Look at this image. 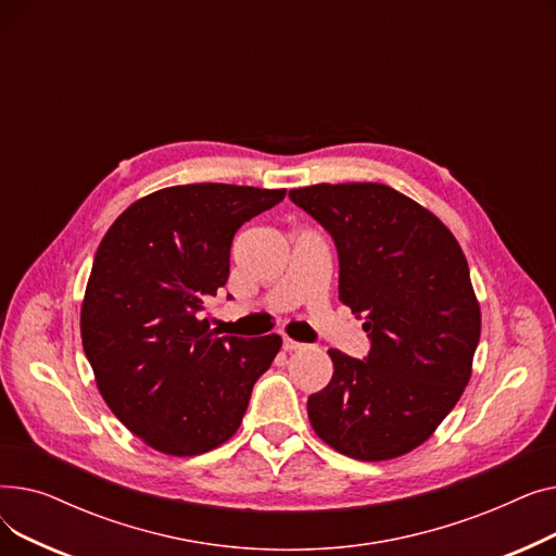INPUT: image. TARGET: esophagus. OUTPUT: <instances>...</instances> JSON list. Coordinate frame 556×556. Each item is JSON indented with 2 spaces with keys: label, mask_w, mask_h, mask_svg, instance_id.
<instances>
[{
  "label": "esophagus",
  "mask_w": 556,
  "mask_h": 556,
  "mask_svg": "<svg viewBox=\"0 0 556 556\" xmlns=\"http://www.w3.org/2000/svg\"><path fill=\"white\" fill-rule=\"evenodd\" d=\"M283 349H286V352H298V349H306V344L298 342L293 338H283Z\"/></svg>",
  "instance_id": "esophagus-1"
}]
</instances>
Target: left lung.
<instances>
[{
	"instance_id": "left-lung-1",
	"label": "left lung",
	"mask_w": 556,
	"mask_h": 556,
	"mask_svg": "<svg viewBox=\"0 0 556 556\" xmlns=\"http://www.w3.org/2000/svg\"><path fill=\"white\" fill-rule=\"evenodd\" d=\"M336 243L340 302L365 319L369 354L331 349L333 376L308 419L338 453L381 462L424 444L459 401L480 342L469 263L448 227L374 182L288 193Z\"/></svg>"
}]
</instances>
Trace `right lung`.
<instances>
[{
	"label": "right lung",
	"mask_w": 556,
	"mask_h": 556,
	"mask_svg": "<svg viewBox=\"0 0 556 556\" xmlns=\"http://www.w3.org/2000/svg\"><path fill=\"white\" fill-rule=\"evenodd\" d=\"M286 189L168 187L137 200L103 237L80 308V338L114 417L160 453H207L239 430L279 336L210 331L202 302L229 277L243 223Z\"/></svg>",
	"instance_id": "right-lung-1"
}]
</instances>
